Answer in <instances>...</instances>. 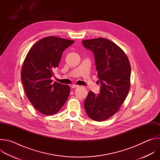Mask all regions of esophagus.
Here are the masks:
<instances>
[{
	"label": "esophagus",
	"mask_w": 160,
	"mask_h": 160,
	"mask_svg": "<svg viewBox=\"0 0 160 160\" xmlns=\"http://www.w3.org/2000/svg\"><path fill=\"white\" fill-rule=\"evenodd\" d=\"M79 85H75V84H73L72 85V88H77V87H78Z\"/></svg>",
	"instance_id": "esophagus-1"
}]
</instances>
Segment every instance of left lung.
<instances>
[{"mask_svg":"<svg viewBox=\"0 0 160 160\" xmlns=\"http://www.w3.org/2000/svg\"><path fill=\"white\" fill-rule=\"evenodd\" d=\"M82 44L94 53L101 85L99 94L89 91L84 108L91 119L102 122L115 115L126 99L130 87V62L123 51L106 38L84 40Z\"/></svg>","mask_w":160,"mask_h":160,"instance_id":"8db88e82","label":"left lung"}]
</instances>
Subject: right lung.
I'll return each mask as SVG.
<instances>
[{
	"mask_svg": "<svg viewBox=\"0 0 160 160\" xmlns=\"http://www.w3.org/2000/svg\"><path fill=\"white\" fill-rule=\"evenodd\" d=\"M74 40L50 36L40 39L28 51L21 77L27 96L34 108L45 115L58 112L69 96L70 87L51 78L58 67L62 52Z\"/></svg>",
	"mask_w": 160,
	"mask_h": 160,
	"instance_id": "1",
	"label": "right lung"
}]
</instances>
